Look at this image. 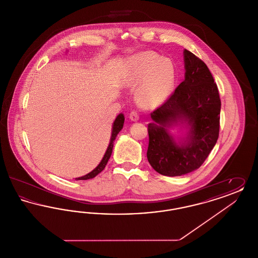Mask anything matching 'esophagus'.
I'll return each mask as SVG.
<instances>
[{
    "label": "esophagus",
    "mask_w": 258,
    "mask_h": 258,
    "mask_svg": "<svg viewBox=\"0 0 258 258\" xmlns=\"http://www.w3.org/2000/svg\"><path fill=\"white\" fill-rule=\"evenodd\" d=\"M128 118H130L132 121H134V122H137V121L139 120V114H138L136 111H132L131 114H130V116H128Z\"/></svg>",
    "instance_id": "1"
}]
</instances>
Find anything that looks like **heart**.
Segmentation results:
<instances>
[{
  "instance_id": "b5f03b06",
  "label": "heart",
  "mask_w": 258,
  "mask_h": 258,
  "mask_svg": "<svg viewBox=\"0 0 258 258\" xmlns=\"http://www.w3.org/2000/svg\"><path fill=\"white\" fill-rule=\"evenodd\" d=\"M177 82L176 67L170 59L153 51L135 55L123 79V85L137 88L135 98L145 108H155L171 97Z\"/></svg>"
}]
</instances>
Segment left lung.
Returning a JSON list of instances; mask_svg holds the SVG:
<instances>
[{"label": "left lung", "mask_w": 258, "mask_h": 258, "mask_svg": "<svg viewBox=\"0 0 258 258\" xmlns=\"http://www.w3.org/2000/svg\"><path fill=\"white\" fill-rule=\"evenodd\" d=\"M184 80L169 99L151 113L147 159L161 175L182 176L198 169L220 132L221 98L203 61L184 50ZM178 128L184 135L176 136Z\"/></svg>", "instance_id": "1"}]
</instances>
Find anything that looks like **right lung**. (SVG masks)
Wrapping results in <instances>:
<instances>
[{"label": "right lung", "instance_id": "obj_1", "mask_svg": "<svg viewBox=\"0 0 258 258\" xmlns=\"http://www.w3.org/2000/svg\"><path fill=\"white\" fill-rule=\"evenodd\" d=\"M123 122H124V116H123V113H120V114L116 117L115 121L113 122V124H112V131H111L109 145H108V147H107L106 151H105V154H104L102 160H100V162L98 163V166H97L94 170H92L90 173H88V174L82 176V177L75 178L76 181H78V180H89V179H93V178H95L98 174H99L100 172L102 171V170L105 168V165L107 164L108 160L110 159L111 154H112V151H113V146H114V141H115V139H116L118 134L122 131V128H123Z\"/></svg>", "mask_w": 258, "mask_h": 258}]
</instances>
